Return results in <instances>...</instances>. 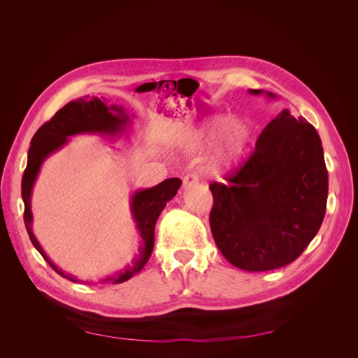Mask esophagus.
<instances>
[{"instance_id": "34e87169", "label": "esophagus", "mask_w": 358, "mask_h": 358, "mask_svg": "<svg viewBox=\"0 0 358 358\" xmlns=\"http://www.w3.org/2000/svg\"><path fill=\"white\" fill-rule=\"evenodd\" d=\"M196 183H199V176L196 173H188V175L183 176V187L196 185Z\"/></svg>"}]
</instances>
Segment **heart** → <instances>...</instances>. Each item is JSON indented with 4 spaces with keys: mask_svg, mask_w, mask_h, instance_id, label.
Instances as JSON below:
<instances>
[{
    "mask_svg": "<svg viewBox=\"0 0 358 358\" xmlns=\"http://www.w3.org/2000/svg\"><path fill=\"white\" fill-rule=\"evenodd\" d=\"M252 134L254 127L249 119H231V116L227 113H216L204 117L192 129L191 148L203 149L218 138L209 157L208 166L212 171L221 173L233 169L241 161L251 142Z\"/></svg>",
    "mask_w": 358,
    "mask_h": 358,
    "instance_id": "b5f03b06",
    "label": "heart"
}]
</instances>
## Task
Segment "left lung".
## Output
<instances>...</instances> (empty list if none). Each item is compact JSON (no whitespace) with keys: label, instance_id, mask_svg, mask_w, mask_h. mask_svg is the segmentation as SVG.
Wrapping results in <instances>:
<instances>
[{"label":"left lung","instance_id":"left-lung-1","mask_svg":"<svg viewBox=\"0 0 358 358\" xmlns=\"http://www.w3.org/2000/svg\"><path fill=\"white\" fill-rule=\"evenodd\" d=\"M227 180L229 185L209 187L210 230L227 262L266 272L299 258L317 236L327 206L329 175L317 129L282 110L259 134L251 158Z\"/></svg>","mask_w":358,"mask_h":358}]
</instances>
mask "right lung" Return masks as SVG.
Instances as JSON below:
<instances>
[{
	"label": "right lung",
	"mask_w": 358,
	"mask_h": 358,
	"mask_svg": "<svg viewBox=\"0 0 358 358\" xmlns=\"http://www.w3.org/2000/svg\"><path fill=\"white\" fill-rule=\"evenodd\" d=\"M131 124V119L127 115L121 106L110 104L107 106L104 99L100 100L96 96H83V99L73 100L59 109L50 121L43 124L31 140V148L28 150V162L22 178V200L25 204L24 221L29 239L34 248L46 259L48 264L55 270L58 275L66 278L71 282H79L78 278L70 273L62 272L53 264L52 259L43 251L41 245L32 233V212H31V192L34 187L36 179L43 162L48 157L55 154L57 150L69 143V137L78 134H103V136H121L127 127ZM182 180L171 178L162 180L152 188L136 191L129 203L133 220L136 222L137 231L142 237V245L138 249V255L131 266H127L121 272L101 279L100 282L107 284H121L133 278L136 273L145 267L150 254L154 251V231L159 213L166 208L167 201L176 196ZM90 284V282H88Z\"/></svg>",
	"instance_id": "add662e5"
}]
</instances>
